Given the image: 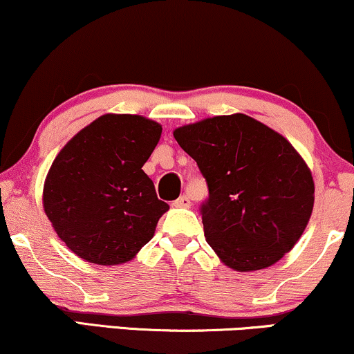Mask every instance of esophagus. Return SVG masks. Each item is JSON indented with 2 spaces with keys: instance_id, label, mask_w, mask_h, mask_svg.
I'll list each match as a JSON object with an SVG mask.
<instances>
[{
  "instance_id": "34e87169",
  "label": "esophagus",
  "mask_w": 354,
  "mask_h": 354,
  "mask_svg": "<svg viewBox=\"0 0 354 354\" xmlns=\"http://www.w3.org/2000/svg\"><path fill=\"white\" fill-rule=\"evenodd\" d=\"M173 205L174 207H191V201H189V198H187V196H181L180 199H176L173 203Z\"/></svg>"
}]
</instances>
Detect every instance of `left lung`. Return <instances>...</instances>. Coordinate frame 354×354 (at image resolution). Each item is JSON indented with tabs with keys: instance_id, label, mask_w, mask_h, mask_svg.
Here are the masks:
<instances>
[{
	"instance_id": "8db88e82",
	"label": "left lung",
	"mask_w": 354,
	"mask_h": 354,
	"mask_svg": "<svg viewBox=\"0 0 354 354\" xmlns=\"http://www.w3.org/2000/svg\"><path fill=\"white\" fill-rule=\"evenodd\" d=\"M207 181L204 235L234 271H258L292 250L312 216L310 168L286 137L247 114L174 129Z\"/></svg>"
}]
</instances>
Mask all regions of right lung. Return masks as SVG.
<instances>
[{"label": "right lung", "mask_w": 354, "mask_h": 354, "mask_svg": "<svg viewBox=\"0 0 354 354\" xmlns=\"http://www.w3.org/2000/svg\"><path fill=\"white\" fill-rule=\"evenodd\" d=\"M162 125L144 115L104 114L58 151L42 203L58 239L84 261H131L155 235L169 205L156 198L144 167Z\"/></svg>", "instance_id": "1"}]
</instances>
